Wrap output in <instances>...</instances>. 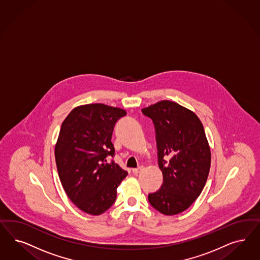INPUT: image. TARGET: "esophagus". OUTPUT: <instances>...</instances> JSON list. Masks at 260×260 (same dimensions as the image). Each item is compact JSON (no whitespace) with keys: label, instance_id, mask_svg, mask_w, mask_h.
Returning a JSON list of instances; mask_svg holds the SVG:
<instances>
[{"label":"esophagus","instance_id":"1","mask_svg":"<svg viewBox=\"0 0 260 260\" xmlns=\"http://www.w3.org/2000/svg\"><path fill=\"white\" fill-rule=\"evenodd\" d=\"M142 170H143V167H140L139 168H133V169H132V172H133L134 174H138V173H140Z\"/></svg>","mask_w":260,"mask_h":260}]
</instances>
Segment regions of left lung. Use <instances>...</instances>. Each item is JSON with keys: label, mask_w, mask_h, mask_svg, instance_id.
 <instances>
[{"label": "left lung", "mask_w": 260, "mask_h": 260, "mask_svg": "<svg viewBox=\"0 0 260 260\" xmlns=\"http://www.w3.org/2000/svg\"><path fill=\"white\" fill-rule=\"evenodd\" d=\"M156 130L159 168L164 182L148 195L151 206L165 215L187 210L207 183L211 154L204 126L191 110L161 101L142 109Z\"/></svg>", "instance_id": "1"}]
</instances>
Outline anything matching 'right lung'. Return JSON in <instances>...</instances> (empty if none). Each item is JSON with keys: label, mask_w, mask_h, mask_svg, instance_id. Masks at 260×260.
<instances>
[{"label": "right lung", "mask_w": 260, "mask_h": 260, "mask_svg": "<svg viewBox=\"0 0 260 260\" xmlns=\"http://www.w3.org/2000/svg\"><path fill=\"white\" fill-rule=\"evenodd\" d=\"M125 115L121 108L92 103L74 108L62 122L54 149L59 178L70 200L88 214L108 210L128 174L106 159L115 154L114 126Z\"/></svg>", "instance_id": "obj_1"}]
</instances>
